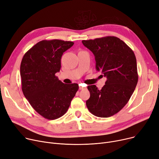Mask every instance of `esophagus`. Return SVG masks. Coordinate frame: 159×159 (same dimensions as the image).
Listing matches in <instances>:
<instances>
[{
	"mask_svg": "<svg viewBox=\"0 0 159 159\" xmlns=\"http://www.w3.org/2000/svg\"><path fill=\"white\" fill-rule=\"evenodd\" d=\"M84 89V87L81 86L80 84L79 85V89H80V90H82V89Z\"/></svg>",
	"mask_w": 159,
	"mask_h": 159,
	"instance_id": "34e87169",
	"label": "esophagus"
}]
</instances>
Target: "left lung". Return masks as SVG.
<instances>
[{
    "instance_id": "obj_1",
    "label": "left lung",
    "mask_w": 159,
    "mask_h": 159,
    "mask_svg": "<svg viewBox=\"0 0 159 159\" xmlns=\"http://www.w3.org/2000/svg\"><path fill=\"white\" fill-rule=\"evenodd\" d=\"M83 44L95 56L96 69L107 78L101 90L87 87L89 111L96 116L107 118L116 114L129 102L137 86L139 75L133 51L115 36L83 40Z\"/></svg>"
}]
</instances>
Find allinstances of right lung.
<instances>
[{
    "mask_svg": "<svg viewBox=\"0 0 159 159\" xmlns=\"http://www.w3.org/2000/svg\"><path fill=\"white\" fill-rule=\"evenodd\" d=\"M73 44L72 41L43 40L22 57L20 67L22 93L34 109L46 119L64 115L79 89L77 84H63L56 75L61 69L63 52Z\"/></svg>",
    "mask_w": 159,
    "mask_h": 159,
    "instance_id": "obj_1",
    "label": "right lung"
}]
</instances>
